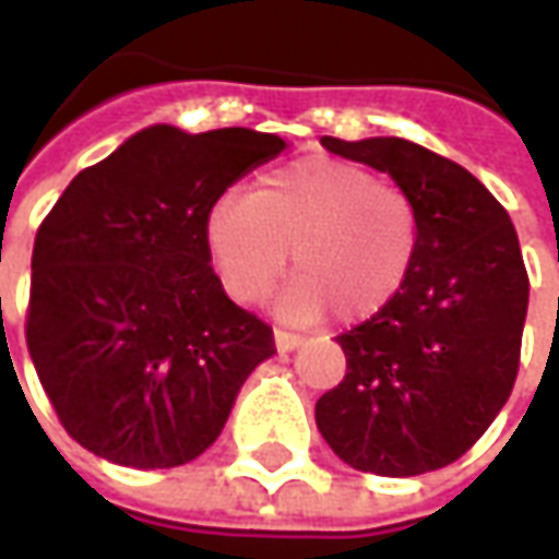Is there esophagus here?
I'll return each instance as SVG.
<instances>
[{"mask_svg":"<svg viewBox=\"0 0 559 559\" xmlns=\"http://www.w3.org/2000/svg\"><path fill=\"white\" fill-rule=\"evenodd\" d=\"M299 345H302V336L275 330V348H278V352H294V348H299Z\"/></svg>","mask_w":559,"mask_h":559,"instance_id":"34e87169","label":"esophagus"}]
</instances>
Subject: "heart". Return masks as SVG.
<instances>
[{"mask_svg":"<svg viewBox=\"0 0 559 559\" xmlns=\"http://www.w3.org/2000/svg\"><path fill=\"white\" fill-rule=\"evenodd\" d=\"M419 211L404 189L336 158H302L263 174L250 195H223L204 219V241L226 294L257 302L287 269L278 314L318 324L328 311L364 321L382 311L419 250Z\"/></svg>","mask_w":559,"mask_h":559,"instance_id":"obj_1","label":"heart"}]
</instances>
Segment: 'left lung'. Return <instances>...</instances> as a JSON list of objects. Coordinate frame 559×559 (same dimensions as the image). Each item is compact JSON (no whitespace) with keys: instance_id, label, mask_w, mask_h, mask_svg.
Segmentation results:
<instances>
[{"instance_id":"8db88e82","label":"left lung","mask_w":559,"mask_h":559,"mask_svg":"<svg viewBox=\"0 0 559 559\" xmlns=\"http://www.w3.org/2000/svg\"><path fill=\"white\" fill-rule=\"evenodd\" d=\"M321 146L389 174L416 201L407 284L336 343L345 379L314 423L345 465L382 477L438 471L468 453L514 389L530 278L511 216L474 174L401 136Z\"/></svg>"}]
</instances>
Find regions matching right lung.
Masks as SVG:
<instances>
[{
  "label": "right lung",
  "instance_id": "right-lung-1",
  "mask_svg": "<svg viewBox=\"0 0 559 559\" xmlns=\"http://www.w3.org/2000/svg\"><path fill=\"white\" fill-rule=\"evenodd\" d=\"M250 128L152 124L85 168L36 231L26 348L72 440L124 468H177L223 431L272 328L211 269L214 201L284 152Z\"/></svg>",
  "mask_w": 559,
  "mask_h": 559
}]
</instances>
